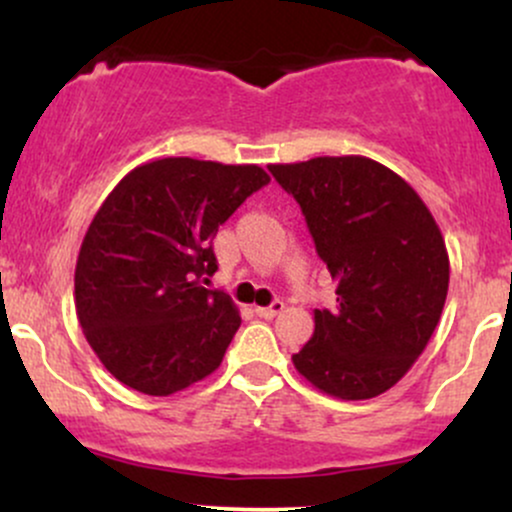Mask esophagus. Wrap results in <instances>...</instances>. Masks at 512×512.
Here are the masks:
<instances>
[{
	"label": "esophagus",
	"mask_w": 512,
	"mask_h": 512,
	"mask_svg": "<svg viewBox=\"0 0 512 512\" xmlns=\"http://www.w3.org/2000/svg\"><path fill=\"white\" fill-rule=\"evenodd\" d=\"M284 308H286L284 301H274L272 305H267V308H255V313L264 317V320H272V317L279 315Z\"/></svg>",
	"instance_id": "34e87169"
}]
</instances>
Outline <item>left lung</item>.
<instances>
[{
    "mask_svg": "<svg viewBox=\"0 0 512 512\" xmlns=\"http://www.w3.org/2000/svg\"><path fill=\"white\" fill-rule=\"evenodd\" d=\"M269 173L301 204L337 281V308L315 310L313 339L293 366L337 399L383 395L443 313L450 260L436 219L407 180L366 156L272 163Z\"/></svg>",
    "mask_w": 512,
    "mask_h": 512,
    "instance_id": "1",
    "label": "left lung"
}]
</instances>
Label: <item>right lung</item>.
<instances>
[{
    "label": "right lung",
    "mask_w": 512,
    "mask_h": 512,
    "mask_svg": "<svg viewBox=\"0 0 512 512\" xmlns=\"http://www.w3.org/2000/svg\"><path fill=\"white\" fill-rule=\"evenodd\" d=\"M269 182L260 166L156 158L115 185L93 216L74 272L86 342L120 383L168 397L221 366L236 303L204 289L216 231Z\"/></svg>",
    "instance_id": "obj_1"
}]
</instances>
